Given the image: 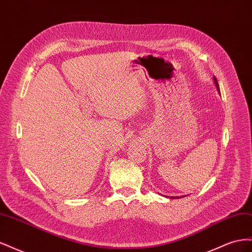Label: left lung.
<instances>
[{"label": "left lung", "instance_id": "1", "mask_svg": "<svg viewBox=\"0 0 252 252\" xmlns=\"http://www.w3.org/2000/svg\"><path fill=\"white\" fill-rule=\"evenodd\" d=\"M213 80H215V83H216V85H217V88H218V90H220V88H219V84H218V81H217V79L215 78V79H213ZM172 197V196H171ZM172 199H177V197H172Z\"/></svg>", "mask_w": 252, "mask_h": 252}]
</instances>
